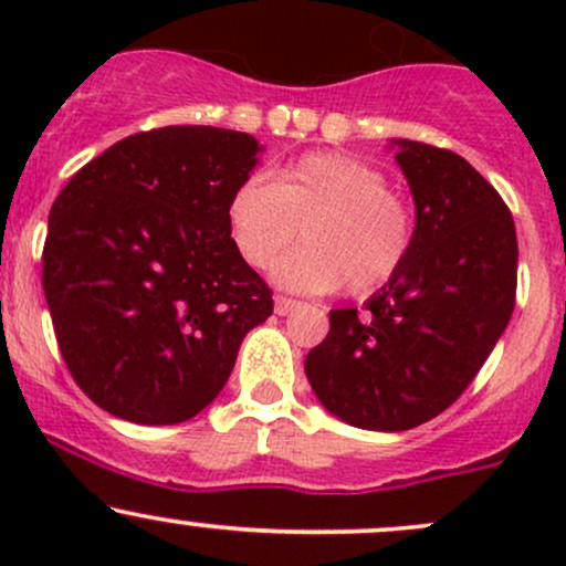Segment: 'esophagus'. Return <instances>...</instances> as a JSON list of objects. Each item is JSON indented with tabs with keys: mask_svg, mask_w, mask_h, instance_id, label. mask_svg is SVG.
Masks as SVG:
<instances>
[{
	"mask_svg": "<svg viewBox=\"0 0 566 566\" xmlns=\"http://www.w3.org/2000/svg\"><path fill=\"white\" fill-rule=\"evenodd\" d=\"M274 308H276L279 316H287V314H292V311H295V308H301V301H292V297H282V295H279L276 301H274Z\"/></svg>",
	"mask_w": 566,
	"mask_h": 566,
	"instance_id": "34e87169",
	"label": "esophagus"
}]
</instances>
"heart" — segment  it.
Listing matches in <instances>:
<instances>
[{
	"instance_id": "obj_1",
	"label": "heart",
	"mask_w": 566,
	"mask_h": 566,
	"mask_svg": "<svg viewBox=\"0 0 566 566\" xmlns=\"http://www.w3.org/2000/svg\"><path fill=\"white\" fill-rule=\"evenodd\" d=\"M229 237L242 261L265 269L297 239L303 247L276 263L274 279L297 292L346 284L369 295L399 274L412 255L415 212L391 191L388 175L346 154H305L265 184L247 178L226 205Z\"/></svg>"
}]
</instances>
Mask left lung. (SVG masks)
Wrapping results in <instances>:
<instances>
[{"instance_id":"8db88e82","label":"left lung","mask_w":566,"mask_h":566,"mask_svg":"<svg viewBox=\"0 0 566 566\" xmlns=\"http://www.w3.org/2000/svg\"><path fill=\"white\" fill-rule=\"evenodd\" d=\"M415 199L412 255L365 308L329 311L305 356L324 409L367 431H407L469 388L516 303L511 210L463 157L394 140Z\"/></svg>"}]
</instances>
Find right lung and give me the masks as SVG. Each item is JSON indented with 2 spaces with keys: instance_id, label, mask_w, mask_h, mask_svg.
<instances>
[{
  "instance_id": "right-lung-1",
  "label": "right lung",
  "mask_w": 566,
  "mask_h": 566,
  "mask_svg": "<svg viewBox=\"0 0 566 566\" xmlns=\"http://www.w3.org/2000/svg\"><path fill=\"white\" fill-rule=\"evenodd\" d=\"M258 140L205 125L114 143L57 193L42 287L63 361L97 407L140 426L191 420L274 311L226 223Z\"/></svg>"
}]
</instances>
